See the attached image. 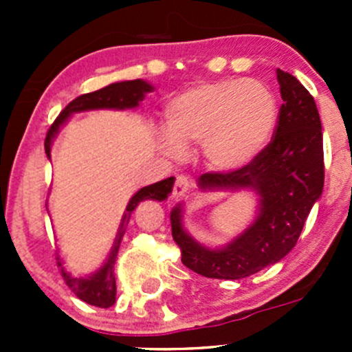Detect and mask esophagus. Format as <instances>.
Listing matches in <instances>:
<instances>
[{"instance_id": "34e87169", "label": "esophagus", "mask_w": 352, "mask_h": 352, "mask_svg": "<svg viewBox=\"0 0 352 352\" xmlns=\"http://www.w3.org/2000/svg\"><path fill=\"white\" fill-rule=\"evenodd\" d=\"M190 190H192V182H190V180L184 175L177 177L175 187H173V197L182 199V197H186Z\"/></svg>"}]
</instances>
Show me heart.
Returning a JSON list of instances; mask_svg holds the SVG:
<instances>
[{
	"mask_svg": "<svg viewBox=\"0 0 352 352\" xmlns=\"http://www.w3.org/2000/svg\"><path fill=\"white\" fill-rule=\"evenodd\" d=\"M278 117V98L264 81H202L170 98L165 107L166 129L160 131L156 143L172 158H182L186 148L201 144L209 170L235 173L267 148Z\"/></svg>",
	"mask_w": 352,
	"mask_h": 352,
	"instance_id": "1",
	"label": "heart"
}]
</instances>
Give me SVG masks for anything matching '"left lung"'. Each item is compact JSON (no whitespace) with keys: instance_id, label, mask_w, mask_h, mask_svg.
I'll return each mask as SVG.
<instances>
[{"instance_id":"1","label":"left lung","mask_w":352,"mask_h":352,"mask_svg":"<svg viewBox=\"0 0 352 352\" xmlns=\"http://www.w3.org/2000/svg\"><path fill=\"white\" fill-rule=\"evenodd\" d=\"M276 74L283 105L271 144L240 172L202 173L197 179L202 192H254V219L228 243L209 247L187 232L182 202L170 212L182 264L206 278L243 279L278 264L293 250L324 190V138L317 105L293 74L281 69Z\"/></svg>"}]
</instances>
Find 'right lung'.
Masks as SVG:
<instances>
[{
	"label": "right lung",
	"mask_w": 352,
	"mask_h": 352,
	"mask_svg": "<svg viewBox=\"0 0 352 352\" xmlns=\"http://www.w3.org/2000/svg\"><path fill=\"white\" fill-rule=\"evenodd\" d=\"M155 87L146 80H131V81H117V83H110L107 87L100 88L91 94L81 95V97L74 98L73 102L66 105V109L59 113L58 119L49 129L47 136H45V155L51 160L52 143H54L56 136L59 134L61 127L65 126L67 120L71 119L73 113L88 112V110H100V109H112V110H127V109H138L141 102L144 100L150 91H153ZM173 182L175 177H168L165 180L151 184V186L143 187L138 190L133 197L129 199L124 211L122 219H120L119 230H117L116 240H113L112 248H110L107 258L104 264L97 269V271L90 272V274L74 276L69 271H66L65 261L58 255V264L61 267V274L65 278L67 287L76 294L80 300L85 303L94 305V307L109 308L116 303V276H113V264H116L117 252H119L120 242L126 233V225L129 223L131 214L138 204L143 201H165L170 196L173 189Z\"/></svg>",
	"instance_id": "add662e5"
}]
</instances>
